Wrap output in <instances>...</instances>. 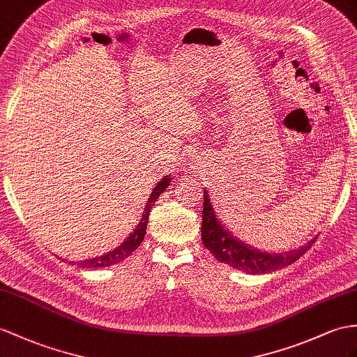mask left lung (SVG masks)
<instances>
[{"instance_id": "left-lung-1", "label": "left lung", "mask_w": 357, "mask_h": 357, "mask_svg": "<svg viewBox=\"0 0 357 357\" xmlns=\"http://www.w3.org/2000/svg\"><path fill=\"white\" fill-rule=\"evenodd\" d=\"M204 206H203V222H202V239L204 247L211 251L215 259L227 264L233 268L244 269L251 274H264L269 271H277L294 264L306 251L314 245L317 238L307 242L301 248L292 250L286 255H268L260 253L259 250L241 242L230 231L225 230V225L216 216L215 208L208 198L207 190H204Z\"/></svg>"}]
</instances>
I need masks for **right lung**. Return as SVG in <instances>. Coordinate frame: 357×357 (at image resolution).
I'll list each match as a JSON object with an SVG mask.
<instances>
[{"label":"right lung","instance_id":"obj_1","mask_svg":"<svg viewBox=\"0 0 357 357\" xmlns=\"http://www.w3.org/2000/svg\"><path fill=\"white\" fill-rule=\"evenodd\" d=\"M171 183L169 177H165L160 183L154 188V190L151 192L149 202H146V206H145V211H144V215H142V220L139 221V224L136 225L135 231L130 234V236L121 244L119 247H116L113 251H110V253L104 255V256H100V257H93V259H89V260H83V262H78L77 265L82 266V268H104V266H112L115 264H119L123 262L124 259H127L130 255L133 253V251L141 245V242L144 241V236H145V231H146V224H149V218H150V211L151 207L154 206V202H158L159 195L163 192L165 189H167Z\"/></svg>","mask_w":357,"mask_h":357}]
</instances>
